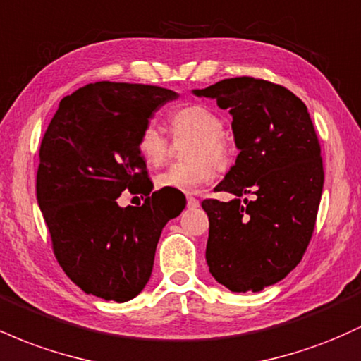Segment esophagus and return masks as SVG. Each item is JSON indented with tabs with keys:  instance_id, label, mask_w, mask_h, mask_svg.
<instances>
[{
	"instance_id": "obj_1",
	"label": "esophagus",
	"mask_w": 361,
	"mask_h": 361,
	"mask_svg": "<svg viewBox=\"0 0 361 361\" xmlns=\"http://www.w3.org/2000/svg\"><path fill=\"white\" fill-rule=\"evenodd\" d=\"M198 204H200V202H198L195 197H188V200H186V205H188V209H195V207H198Z\"/></svg>"
}]
</instances>
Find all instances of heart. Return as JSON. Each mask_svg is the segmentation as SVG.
<instances>
[{"label": "heart", "instance_id": "b5f03b06", "mask_svg": "<svg viewBox=\"0 0 361 361\" xmlns=\"http://www.w3.org/2000/svg\"><path fill=\"white\" fill-rule=\"evenodd\" d=\"M173 139L190 137L186 144V163L171 164L156 176L161 190L181 193H197L209 185L215 175L214 164L229 159L231 144L224 134V118L217 111L202 103H186L168 115ZM137 151L149 166L164 163L169 151V140L154 122H147L137 135Z\"/></svg>", "mask_w": 361, "mask_h": 361}]
</instances>
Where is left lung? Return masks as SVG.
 Wrapping results in <instances>:
<instances>
[{
	"label": "left lung",
	"instance_id": "left-lung-1",
	"mask_svg": "<svg viewBox=\"0 0 361 361\" xmlns=\"http://www.w3.org/2000/svg\"><path fill=\"white\" fill-rule=\"evenodd\" d=\"M198 97L214 98L233 115L239 154L207 198L205 258L212 276L233 292H259L288 275L307 250L324 185L321 144L305 103L292 91L259 78H231ZM243 194H252L253 200Z\"/></svg>",
	"mask_w": 361,
	"mask_h": 361
}]
</instances>
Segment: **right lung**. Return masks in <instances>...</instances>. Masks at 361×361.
I'll return each mask as SVG.
<instances>
[{
  "label": "right lung",
  "mask_w": 361,
  "mask_h": 361,
  "mask_svg": "<svg viewBox=\"0 0 361 361\" xmlns=\"http://www.w3.org/2000/svg\"><path fill=\"white\" fill-rule=\"evenodd\" d=\"M178 97L152 85L98 81L62 98L45 130L37 169V202L52 251L82 292L127 302L146 287L156 246L183 205L151 193L137 135L154 111ZM128 189L147 197L122 209Z\"/></svg>",
  "instance_id": "1"
}]
</instances>
